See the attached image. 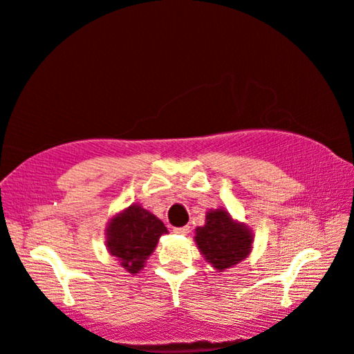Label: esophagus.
I'll return each mask as SVG.
<instances>
[{
    "instance_id": "obj_1",
    "label": "esophagus",
    "mask_w": 354,
    "mask_h": 354,
    "mask_svg": "<svg viewBox=\"0 0 354 354\" xmlns=\"http://www.w3.org/2000/svg\"><path fill=\"white\" fill-rule=\"evenodd\" d=\"M173 232L178 233V234H187V233H189V226H181V228H174Z\"/></svg>"
}]
</instances>
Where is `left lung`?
Returning a JSON list of instances; mask_svg holds the SVG:
<instances>
[{
    "label": "left lung",
    "instance_id": "left-lung-1",
    "mask_svg": "<svg viewBox=\"0 0 354 354\" xmlns=\"http://www.w3.org/2000/svg\"><path fill=\"white\" fill-rule=\"evenodd\" d=\"M194 241L205 261L215 270L223 272L251 254L254 233L228 210L210 209L205 214V225L196 228Z\"/></svg>",
    "mask_w": 354,
    "mask_h": 354
}]
</instances>
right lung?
Instances as JSON below:
<instances>
[{"instance_id": "add662e5", "label": "right lung", "mask_w": 354, "mask_h": 354, "mask_svg": "<svg viewBox=\"0 0 354 354\" xmlns=\"http://www.w3.org/2000/svg\"><path fill=\"white\" fill-rule=\"evenodd\" d=\"M168 233L163 221L142 205L133 204L118 212L106 225V249L129 273L142 270L162 234Z\"/></svg>"}]
</instances>
